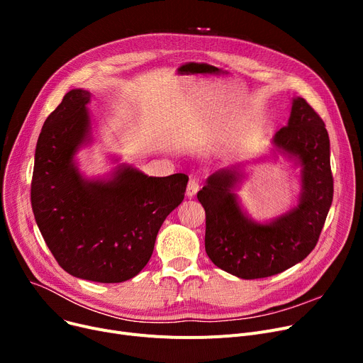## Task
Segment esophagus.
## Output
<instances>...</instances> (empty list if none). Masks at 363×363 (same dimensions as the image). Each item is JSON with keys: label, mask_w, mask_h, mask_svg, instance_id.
Returning a JSON list of instances; mask_svg holds the SVG:
<instances>
[{"label": "esophagus", "mask_w": 363, "mask_h": 363, "mask_svg": "<svg viewBox=\"0 0 363 363\" xmlns=\"http://www.w3.org/2000/svg\"><path fill=\"white\" fill-rule=\"evenodd\" d=\"M200 189V184H199V181H196V179H189L188 181V185H186V197H194L196 194H197V191Z\"/></svg>", "instance_id": "1"}]
</instances>
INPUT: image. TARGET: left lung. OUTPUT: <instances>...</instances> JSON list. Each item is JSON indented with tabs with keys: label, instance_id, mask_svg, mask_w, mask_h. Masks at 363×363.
Instances as JSON below:
<instances>
[{
	"label": "left lung",
	"instance_id": "8db88e82",
	"mask_svg": "<svg viewBox=\"0 0 363 363\" xmlns=\"http://www.w3.org/2000/svg\"><path fill=\"white\" fill-rule=\"evenodd\" d=\"M274 145L301 164V194L290 212L269 223L247 218L234 193L242 177L235 167L215 172L197 194L206 211L207 256L242 279L272 277L301 262L315 249L333 203L328 132L306 100H293L289 125L275 133Z\"/></svg>",
	"mask_w": 363,
	"mask_h": 363
}]
</instances>
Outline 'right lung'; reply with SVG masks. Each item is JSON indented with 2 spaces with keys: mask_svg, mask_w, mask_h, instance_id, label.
I'll list each match as a JSON object with an SVG mask.
<instances>
[{
  "mask_svg": "<svg viewBox=\"0 0 363 363\" xmlns=\"http://www.w3.org/2000/svg\"><path fill=\"white\" fill-rule=\"evenodd\" d=\"M91 94L69 91L47 118L35 150L30 203L62 268L88 281L130 279L148 263L166 216L182 200L184 174L155 178L119 166L110 181L82 178L73 157L89 141Z\"/></svg>",
  "mask_w": 363,
  "mask_h": 363,
  "instance_id": "obj_1",
  "label": "right lung"
}]
</instances>
